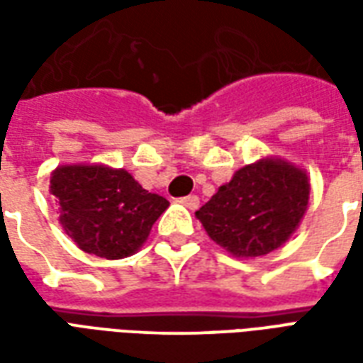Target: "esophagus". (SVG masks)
<instances>
[{
    "instance_id": "1",
    "label": "esophagus",
    "mask_w": 363,
    "mask_h": 363,
    "mask_svg": "<svg viewBox=\"0 0 363 363\" xmlns=\"http://www.w3.org/2000/svg\"><path fill=\"white\" fill-rule=\"evenodd\" d=\"M181 204H184L189 210H196L198 206H200V198L196 194H189V196L181 198Z\"/></svg>"
}]
</instances>
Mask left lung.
Returning a JSON list of instances; mask_svg holds the SVG:
<instances>
[{
    "mask_svg": "<svg viewBox=\"0 0 363 363\" xmlns=\"http://www.w3.org/2000/svg\"><path fill=\"white\" fill-rule=\"evenodd\" d=\"M309 182L301 169L262 159L239 169L196 212L206 233L233 257H262L286 243L303 218Z\"/></svg>",
    "mask_w": 363,
    "mask_h": 363,
    "instance_id": "left-lung-1",
    "label": "left lung"
}]
</instances>
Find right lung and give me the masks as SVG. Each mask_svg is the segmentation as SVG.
<instances>
[{"label":"right lung","instance_id":"obj_1","mask_svg":"<svg viewBox=\"0 0 363 363\" xmlns=\"http://www.w3.org/2000/svg\"><path fill=\"white\" fill-rule=\"evenodd\" d=\"M50 192L67 237L82 251L108 260L134 255L169 206L128 171L104 165L58 167Z\"/></svg>","mask_w":363,"mask_h":363}]
</instances>
